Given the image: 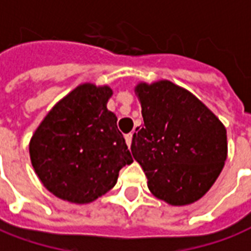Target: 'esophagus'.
Here are the masks:
<instances>
[{"label": "esophagus", "mask_w": 251, "mask_h": 251, "mask_svg": "<svg viewBox=\"0 0 251 251\" xmlns=\"http://www.w3.org/2000/svg\"><path fill=\"white\" fill-rule=\"evenodd\" d=\"M131 138H133V134L129 133V134H126L125 136V140H126V144H127V147H130L131 145Z\"/></svg>", "instance_id": "esophagus-1"}]
</instances>
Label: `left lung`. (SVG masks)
<instances>
[{
    "mask_svg": "<svg viewBox=\"0 0 251 251\" xmlns=\"http://www.w3.org/2000/svg\"><path fill=\"white\" fill-rule=\"evenodd\" d=\"M143 127L131 153L156 199L175 206L199 201L220 175L227 159L222 121L187 89L170 80L138 83Z\"/></svg>",
    "mask_w": 251,
    "mask_h": 251,
    "instance_id": "8db88e82",
    "label": "left lung"
}]
</instances>
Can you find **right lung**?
<instances>
[{
    "mask_svg": "<svg viewBox=\"0 0 251 251\" xmlns=\"http://www.w3.org/2000/svg\"><path fill=\"white\" fill-rule=\"evenodd\" d=\"M108 85L80 84L49 111L29 141L40 182L55 197L89 204L111 190L120 170L133 162L115 114L107 110Z\"/></svg>",
    "mask_w": 251,
    "mask_h": 251,
    "instance_id": "right-lung-1",
    "label": "right lung"
}]
</instances>
